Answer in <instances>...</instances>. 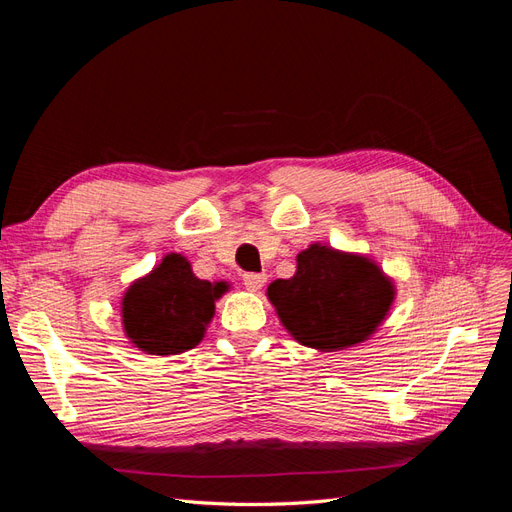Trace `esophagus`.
<instances>
[{"instance_id": "esophagus-1", "label": "esophagus", "mask_w": 512, "mask_h": 512, "mask_svg": "<svg viewBox=\"0 0 512 512\" xmlns=\"http://www.w3.org/2000/svg\"><path fill=\"white\" fill-rule=\"evenodd\" d=\"M243 284L247 290L258 292L262 286L267 284V275L265 273H245L243 275Z\"/></svg>"}]
</instances>
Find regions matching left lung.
I'll return each mask as SVG.
<instances>
[{
    "instance_id": "1",
    "label": "left lung",
    "mask_w": 512,
    "mask_h": 512,
    "mask_svg": "<svg viewBox=\"0 0 512 512\" xmlns=\"http://www.w3.org/2000/svg\"><path fill=\"white\" fill-rule=\"evenodd\" d=\"M395 284L369 256L312 243L297 256L290 280H275L267 297L284 329L320 352L363 344L395 301Z\"/></svg>"
}]
</instances>
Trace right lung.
Here are the masks:
<instances>
[{
	"instance_id": "1",
	"label": "right lung",
	"mask_w": 512,
	"mask_h": 512,
	"mask_svg": "<svg viewBox=\"0 0 512 512\" xmlns=\"http://www.w3.org/2000/svg\"><path fill=\"white\" fill-rule=\"evenodd\" d=\"M224 292H228L226 282L200 280L188 258L170 252L123 292V333L145 354L168 356L192 350L205 337L215 301Z\"/></svg>"
}]
</instances>
